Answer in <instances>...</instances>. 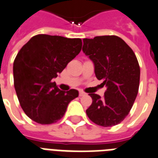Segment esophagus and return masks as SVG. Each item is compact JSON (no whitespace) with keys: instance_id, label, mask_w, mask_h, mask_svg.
I'll list each match as a JSON object with an SVG mask.
<instances>
[{"instance_id":"34e87169","label":"esophagus","mask_w":158,"mask_h":158,"mask_svg":"<svg viewBox=\"0 0 158 158\" xmlns=\"http://www.w3.org/2000/svg\"><path fill=\"white\" fill-rule=\"evenodd\" d=\"M86 93H85V92H83V91H79V96L82 97V96H85L86 95Z\"/></svg>"}]
</instances>
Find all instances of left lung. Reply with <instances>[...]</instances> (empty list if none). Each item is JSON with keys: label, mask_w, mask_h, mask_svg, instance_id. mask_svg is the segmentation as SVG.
<instances>
[{"label": "left lung", "mask_w": 158, "mask_h": 158, "mask_svg": "<svg viewBox=\"0 0 158 158\" xmlns=\"http://www.w3.org/2000/svg\"><path fill=\"white\" fill-rule=\"evenodd\" d=\"M83 52L93 62L94 73L105 96L89 94L91 106L88 117L98 126L109 127L120 124L129 114L140 83V67L132 49L117 36H98L83 39Z\"/></svg>", "instance_id": "left-lung-1"}]
</instances>
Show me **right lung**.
I'll return each instance as SVG.
<instances>
[{
  "label": "right lung",
  "instance_id": "add662e5",
  "mask_svg": "<svg viewBox=\"0 0 158 158\" xmlns=\"http://www.w3.org/2000/svg\"><path fill=\"white\" fill-rule=\"evenodd\" d=\"M80 38L39 34L21 48L13 64L14 87L23 111L42 125L55 123L79 91L60 90L57 78L81 51Z\"/></svg>",
  "mask_w": 158,
  "mask_h": 158
}]
</instances>
